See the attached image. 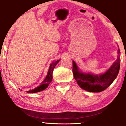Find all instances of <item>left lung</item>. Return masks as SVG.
Segmentation results:
<instances>
[{"instance_id":"1","label":"left lung","mask_w":126,"mask_h":126,"mask_svg":"<svg viewBox=\"0 0 126 126\" xmlns=\"http://www.w3.org/2000/svg\"><path fill=\"white\" fill-rule=\"evenodd\" d=\"M119 48L117 59L110 68L103 74L94 75L83 73L74 61H73V74L75 80L80 88L85 91L92 92H99L104 91L117 78L120 70V57Z\"/></svg>"}]
</instances>
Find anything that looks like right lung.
I'll use <instances>...</instances> for the list:
<instances>
[{"mask_svg": "<svg viewBox=\"0 0 126 126\" xmlns=\"http://www.w3.org/2000/svg\"><path fill=\"white\" fill-rule=\"evenodd\" d=\"M59 61H60V60H56V62L52 63L51 64H50V67H49L47 76H46L44 80L41 82V85L39 86H38V87L35 88V89H32V90L27 91V93H35V92H40V91L44 90L45 89H46V88L48 87L49 84L51 83V82L52 81V79H53V70H54L56 65L59 63Z\"/></svg>", "mask_w": 126, "mask_h": 126, "instance_id": "add662e5", "label": "right lung"}]
</instances>
